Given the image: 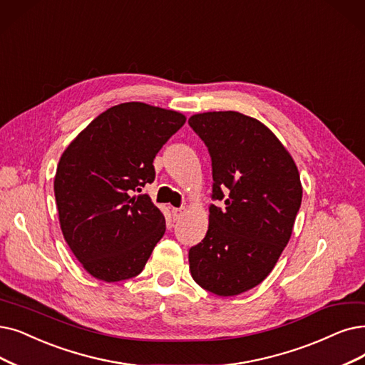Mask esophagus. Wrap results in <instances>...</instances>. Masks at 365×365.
Segmentation results:
<instances>
[{
    "mask_svg": "<svg viewBox=\"0 0 365 365\" xmlns=\"http://www.w3.org/2000/svg\"><path fill=\"white\" fill-rule=\"evenodd\" d=\"M185 212V208L181 207V208H172V217L173 220H178V218Z\"/></svg>",
    "mask_w": 365,
    "mask_h": 365,
    "instance_id": "1",
    "label": "esophagus"
}]
</instances>
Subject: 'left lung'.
Wrapping results in <instances>:
<instances>
[{"label": "left lung", "mask_w": 365, "mask_h": 365, "mask_svg": "<svg viewBox=\"0 0 365 365\" xmlns=\"http://www.w3.org/2000/svg\"><path fill=\"white\" fill-rule=\"evenodd\" d=\"M207 145L212 200L205 238L188 250L193 280L218 297L240 295L267 279L289 242L301 207L298 168L268 127L240 112L193 115Z\"/></svg>", "instance_id": "obj_1"}]
</instances>
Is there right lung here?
<instances>
[{"mask_svg":"<svg viewBox=\"0 0 365 365\" xmlns=\"http://www.w3.org/2000/svg\"><path fill=\"white\" fill-rule=\"evenodd\" d=\"M185 116L140 103L100 113L63 153L53 192L66 242L82 267L108 283L142 272L166 230L148 195L154 158Z\"/></svg>","mask_w":365,"mask_h":365,"instance_id":"add662e5","label":"right lung"}]
</instances>
